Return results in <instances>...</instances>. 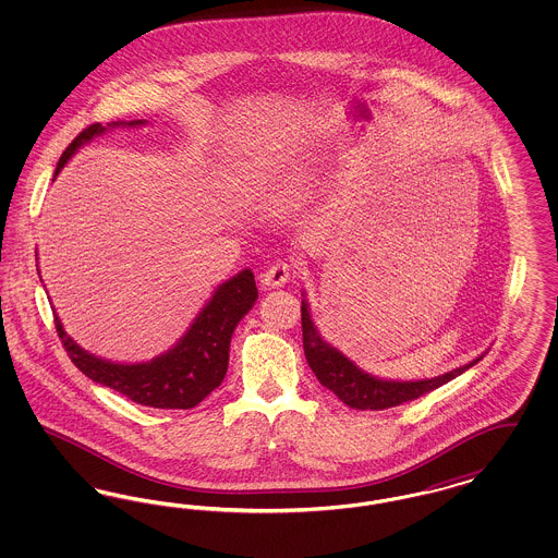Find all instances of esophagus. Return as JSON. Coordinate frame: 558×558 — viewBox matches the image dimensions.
Listing matches in <instances>:
<instances>
[{
    "mask_svg": "<svg viewBox=\"0 0 558 558\" xmlns=\"http://www.w3.org/2000/svg\"><path fill=\"white\" fill-rule=\"evenodd\" d=\"M259 278H262V284L267 287V289H278V287L289 282V278H291V264L278 259V262H274L271 266L267 267Z\"/></svg>",
    "mask_w": 558,
    "mask_h": 558,
    "instance_id": "esophagus-1",
    "label": "esophagus"
}]
</instances>
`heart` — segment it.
Here are the masks:
<instances>
[{
  "mask_svg": "<svg viewBox=\"0 0 558 558\" xmlns=\"http://www.w3.org/2000/svg\"><path fill=\"white\" fill-rule=\"evenodd\" d=\"M262 184H264V175H262V173H257V171H244V173H240L239 178H236L234 190H236L239 194H248V192H253L255 187H259Z\"/></svg>",
  "mask_w": 558,
  "mask_h": 558,
  "instance_id": "heart-1",
  "label": "heart"
}]
</instances>
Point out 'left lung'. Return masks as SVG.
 <instances>
[{
    "mask_svg": "<svg viewBox=\"0 0 558 558\" xmlns=\"http://www.w3.org/2000/svg\"><path fill=\"white\" fill-rule=\"evenodd\" d=\"M301 326H303V351L310 368L318 376L319 385L330 389L337 398L355 410H387L405 401L421 398L428 391L450 383L451 378L473 368L477 360L425 380H383L355 366L337 347L326 343L312 319L310 305L301 301Z\"/></svg>",
    "mask_w": 558,
    "mask_h": 558,
    "instance_id": "1",
    "label": "left lung"
}]
</instances>
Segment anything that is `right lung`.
Listing matches in <instances>:
<instances>
[{"instance_id": "obj_1", "label": "right lung", "mask_w": 558, "mask_h": 558, "mask_svg": "<svg viewBox=\"0 0 558 558\" xmlns=\"http://www.w3.org/2000/svg\"><path fill=\"white\" fill-rule=\"evenodd\" d=\"M144 123L146 121L137 119L130 123H108L107 128L100 123L85 128L62 153L56 165V175L66 165V160L96 135H102L114 128H135ZM257 296L255 276L246 267L215 289L209 303L201 310L186 335L175 345L153 357L150 362L140 364H114L96 357L94 353L81 349L64 332L62 322L56 314L53 324L71 362L94 383L114 389L140 405L160 410H190L221 385L228 372L232 335L240 319L255 305Z\"/></svg>"}]
</instances>
